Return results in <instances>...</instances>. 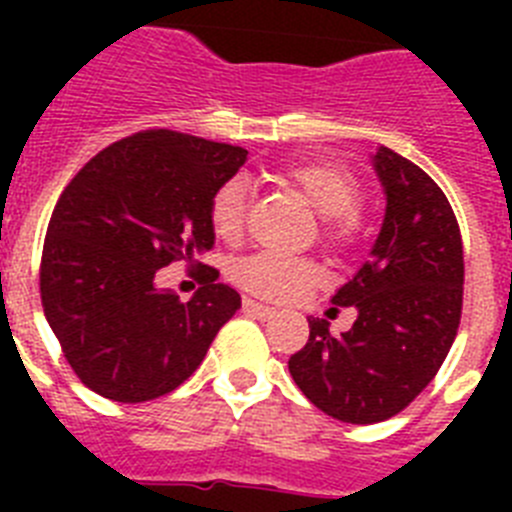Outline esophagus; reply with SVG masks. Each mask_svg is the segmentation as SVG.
I'll use <instances>...</instances> for the list:
<instances>
[{"label":"esophagus","mask_w":512,"mask_h":512,"mask_svg":"<svg viewBox=\"0 0 512 512\" xmlns=\"http://www.w3.org/2000/svg\"><path fill=\"white\" fill-rule=\"evenodd\" d=\"M243 312H246V315H251V318H259V320H269V318H274V315H277V310H274V307H269V305H261V302H256V300H243Z\"/></svg>","instance_id":"34e87169"}]
</instances>
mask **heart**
Returning <instances> with one entry per match:
<instances>
[{
	"mask_svg": "<svg viewBox=\"0 0 512 512\" xmlns=\"http://www.w3.org/2000/svg\"><path fill=\"white\" fill-rule=\"evenodd\" d=\"M282 182L295 187L323 217V238L330 243L351 241L359 230L361 187L356 176L333 161H300L279 171ZM248 192L243 179H228L215 189L210 200V225L220 241H238L246 225ZM235 284L266 300L287 302L300 297L323 279L312 261L261 251L238 261L230 269Z\"/></svg>",
	"mask_w": 512,
	"mask_h": 512,
	"instance_id": "heart-1",
	"label": "heart"
}]
</instances>
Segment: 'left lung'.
Returning <instances> with one entry per match:
<instances>
[{
	"label": "left lung",
	"instance_id": "obj_1",
	"mask_svg": "<svg viewBox=\"0 0 512 512\" xmlns=\"http://www.w3.org/2000/svg\"><path fill=\"white\" fill-rule=\"evenodd\" d=\"M372 166L384 220L369 261L333 305L354 307V325L333 336L307 318L310 338L289 359L302 395L330 418L369 425L408 408L449 354L461 318L464 251L446 194L400 153L379 146Z\"/></svg>",
	"mask_w": 512,
	"mask_h": 512
}]
</instances>
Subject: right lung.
Instances as JSON below:
<instances>
[{"instance_id": "add662e5", "label": "right lung", "mask_w": 512, "mask_h": 512, "mask_svg": "<svg viewBox=\"0 0 512 512\" xmlns=\"http://www.w3.org/2000/svg\"><path fill=\"white\" fill-rule=\"evenodd\" d=\"M246 158V148L146 130L99 151L63 189L45 233L40 300L89 390L115 402L176 390L241 307L210 266L189 302L158 289L156 271L215 246L212 194Z\"/></svg>"}]
</instances>
